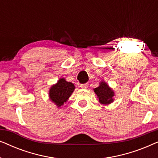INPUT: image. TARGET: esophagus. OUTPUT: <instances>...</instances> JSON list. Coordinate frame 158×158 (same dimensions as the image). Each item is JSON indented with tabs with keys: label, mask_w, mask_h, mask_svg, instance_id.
Masks as SVG:
<instances>
[{
	"label": "esophagus",
	"mask_w": 158,
	"mask_h": 158,
	"mask_svg": "<svg viewBox=\"0 0 158 158\" xmlns=\"http://www.w3.org/2000/svg\"><path fill=\"white\" fill-rule=\"evenodd\" d=\"M81 87L82 88H84V89H85V88H88V83H84V84H81Z\"/></svg>",
	"instance_id": "1"
}]
</instances>
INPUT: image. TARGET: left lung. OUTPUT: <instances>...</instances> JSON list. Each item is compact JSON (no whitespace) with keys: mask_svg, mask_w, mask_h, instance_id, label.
<instances>
[{"mask_svg":"<svg viewBox=\"0 0 158 158\" xmlns=\"http://www.w3.org/2000/svg\"><path fill=\"white\" fill-rule=\"evenodd\" d=\"M94 92L98 96L99 101L103 104H109L113 102L114 93L105 82H101L100 85L95 88Z\"/></svg>","mask_w":158,"mask_h":158,"instance_id":"8db88e82","label":"left lung"}]
</instances>
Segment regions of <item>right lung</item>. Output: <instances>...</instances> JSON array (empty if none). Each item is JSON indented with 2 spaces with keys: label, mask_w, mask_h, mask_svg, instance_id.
Listing matches in <instances>:
<instances>
[{
  "label": "right lung",
  "mask_w": 158,
  "mask_h": 158,
  "mask_svg": "<svg viewBox=\"0 0 158 158\" xmlns=\"http://www.w3.org/2000/svg\"><path fill=\"white\" fill-rule=\"evenodd\" d=\"M74 89L75 86L72 83L67 82L64 78H61L56 85L52 86L49 94V98L52 102L60 107L66 102L74 91Z\"/></svg>",
  "instance_id": "obj_1"
}]
</instances>
